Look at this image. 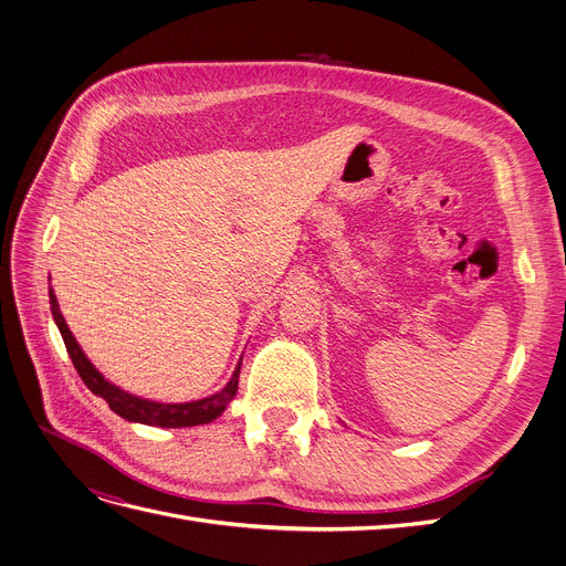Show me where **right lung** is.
Segmentation results:
<instances>
[{
    "label": "right lung",
    "instance_id": "obj_1",
    "mask_svg": "<svg viewBox=\"0 0 566 566\" xmlns=\"http://www.w3.org/2000/svg\"><path fill=\"white\" fill-rule=\"evenodd\" d=\"M51 280V277H48ZM48 296H51V312L55 324L62 333V339L66 344V352L71 356L73 367H76L81 379L85 381V386L108 402V407L122 416L125 421L132 423H143V426H155V428H191V426H206L212 423L214 419L224 413V409L229 407V402L233 400L235 390H238V377H240V365L242 358L238 360L235 370L231 375V379L227 381V386L222 390L212 392L208 398L201 400H191V402H157L150 398H140L134 396V392L115 386L113 381H108L99 370H96L94 363L85 356V352L81 349L78 339L73 337V333L69 331L64 316L60 312L57 298L53 286L48 289Z\"/></svg>",
    "mask_w": 566,
    "mask_h": 566
}]
</instances>
